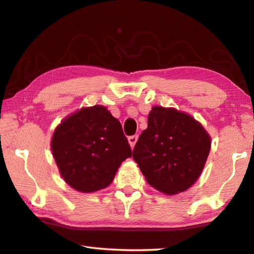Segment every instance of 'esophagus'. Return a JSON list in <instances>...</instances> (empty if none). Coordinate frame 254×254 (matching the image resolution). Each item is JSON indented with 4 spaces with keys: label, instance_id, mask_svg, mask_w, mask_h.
Listing matches in <instances>:
<instances>
[{
    "label": "esophagus",
    "instance_id": "esophagus-1",
    "mask_svg": "<svg viewBox=\"0 0 254 254\" xmlns=\"http://www.w3.org/2000/svg\"><path fill=\"white\" fill-rule=\"evenodd\" d=\"M137 138H138V136L137 135H132V136H128V143H130V146H131V148H133L134 146H135V144H136V142H137Z\"/></svg>",
    "mask_w": 254,
    "mask_h": 254
}]
</instances>
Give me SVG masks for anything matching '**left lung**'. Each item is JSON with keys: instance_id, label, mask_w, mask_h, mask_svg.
Segmentation results:
<instances>
[{"instance_id": "left-lung-1", "label": "left lung", "mask_w": 254, "mask_h": 254, "mask_svg": "<svg viewBox=\"0 0 254 254\" xmlns=\"http://www.w3.org/2000/svg\"><path fill=\"white\" fill-rule=\"evenodd\" d=\"M209 149L208 133L191 116L156 106L133 149V159L150 186L171 195L197 180Z\"/></svg>"}]
</instances>
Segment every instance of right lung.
I'll return each instance as SVG.
<instances>
[{"instance_id":"1","label":"right lung","mask_w":254,"mask_h":254,"mask_svg":"<svg viewBox=\"0 0 254 254\" xmlns=\"http://www.w3.org/2000/svg\"><path fill=\"white\" fill-rule=\"evenodd\" d=\"M51 149L63 179L84 193L109 186L122 161L132 156L121 123L104 106L83 108L64 119Z\"/></svg>"}]
</instances>
